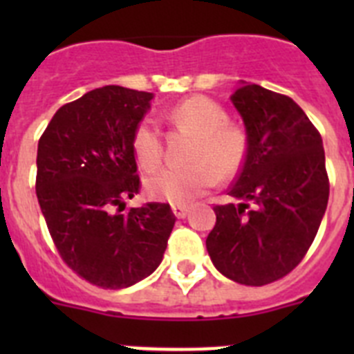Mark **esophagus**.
Here are the masks:
<instances>
[{
    "label": "esophagus",
    "instance_id": "obj_1",
    "mask_svg": "<svg viewBox=\"0 0 354 354\" xmlns=\"http://www.w3.org/2000/svg\"><path fill=\"white\" fill-rule=\"evenodd\" d=\"M171 211H174V214L177 218H184L187 214V211H189V207L186 204H174L171 205Z\"/></svg>",
    "mask_w": 354,
    "mask_h": 354
}]
</instances>
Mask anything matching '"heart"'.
I'll use <instances>...</instances> for the list:
<instances>
[{"instance_id": "1", "label": "heart", "mask_w": 354, "mask_h": 354, "mask_svg": "<svg viewBox=\"0 0 354 354\" xmlns=\"http://www.w3.org/2000/svg\"><path fill=\"white\" fill-rule=\"evenodd\" d=\"M171 126L198 134L187 167H165L145 180L152 198L171 204H187L220 179H232L245 165L246 134L228 124V115L216 101L204 95L187 97L167 111ZM133 149L143 168H154L165 154L161 131L154 118L145 117L133 133Z\"/></svg>"}]
</instances>
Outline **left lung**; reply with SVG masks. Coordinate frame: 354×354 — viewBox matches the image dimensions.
I'll return each mask as SVG.
<instances>
[{"label":"left lung","instance_id":"8db88e82","mask_svg":"<svg viewBox=\"0 0 354 354\" xmlns=\"http://www.w3.org/2000/svg\"><path fill=\"white\" fill-rule=\"evenodd\" d=\"M232 102L248 152L228 195L216 205L205 246L216 270L243 286L277 282L303 261L330 196L323 138L290 97L243 84Z\"/></svg>","mask_w":354,"mask_h":354}]
</instances>
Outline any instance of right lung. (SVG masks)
Segmentation results:
<instances>
[{
    "instance_id": "right-lung-1",
    "label": "right lung",
    "mask_w": 354,
    "mask_h": 354,
    "mask_svg": "<svg viewBox=\"0 0 354 354\" xmlns=\"http://www.w3.org/2000/svg\"><path fill=\"white\" fill-rule=\"evenodd\" d=\"M152 93L102 86L62 106L39 140L35 192L56 250L76 274L102 289L140 282L162 261L175 225L170 205L140 193L133 133Z\"/></svg>"
}]
</instances>
